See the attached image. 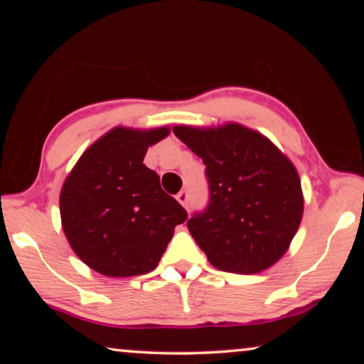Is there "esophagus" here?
I'll return each instance as SVG.
<instances>
[{"label":"esophagus","instance_id":"obj_1","mask_svg":"<svg viewBox=\"0 0 364 364\" xmlns=\"http://www.w3.org/2000/svg\"><path fill=\"white\" fill-rule=\"evenodd\" d=\"M176 199H178V202H180V204L184 207V208H188V204H189V193L186 189H181L180 193L176 194Z\"/></svg>","mask_w":364,"mask_h":364}]
</instances>
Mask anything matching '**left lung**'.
Here are the masks:
<instances>
[{
    "label": "left lung",
    "mask_w": 364,
    "mask_h": 364,
    "mask_svg": "<svg viewBox=\"0 0 364 364\" xmlns=\"http://www.w3.org/2000/svg\"><path fill=\"white\" fill-rule=\"evenodd\" d=\"M173 133L205 165L208 204L188 230L215 268L252 274L286 254L304 213L300 178L268 138L237 123Z\"/></svg>",
    "instance_id": "8db88e82"
}]
</instances>
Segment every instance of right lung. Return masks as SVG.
<instances>
[{
	"label": "right lung",
	"instance_id": "add662e5",
	"mask_svg": "<svg viewBox=\"0 0 364 364\" xmlns=\"http://www.w3.org/2000/svg\"><path fill=\"white\" fill-rule=\"evenodd\" d=\"M168 128L117 127L77 162L60 191V218L80 260L97 273L125 278L157 267L188 213L143 164L147 147Z\"/></svg>",
	"mask_w": 364,
	"mask_h": 364
}]
</instances>
